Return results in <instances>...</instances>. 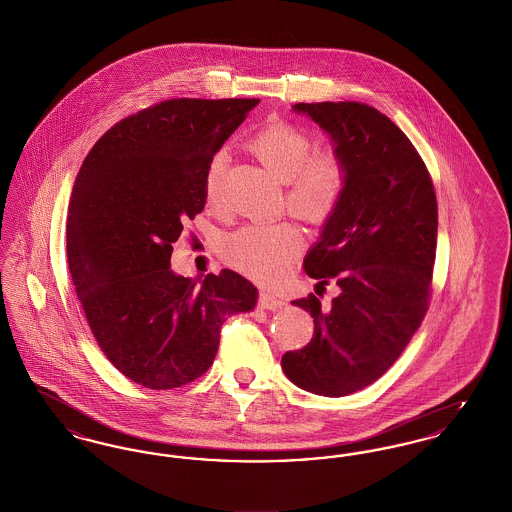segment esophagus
<instances>
[{"instance_id":"34e87169","label":"esophagus","mask_w":512,"mask_h":512,"mask_svg":"<svg viewBox=\"0 0 512 512\" xmlns=\"http://www.w3.org/2000/svg\"><path fill=\"white\" fill-rule=\"evenodd\" d=\"M259 305H261V309L278 311V309H282L286 303H284L282 299H278V297L270 295V293H261V297H259Z\"/></svg>"}]
</instances>
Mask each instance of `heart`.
<instances>
[{
	"mask_svg": "<svg viewBox=\"0 0 512 512\" xmlns=\"http://www.w3.org/2000/svg\"><path fill=\"white\" fill-rule=\"evenodd\" d=\"M251 151L268 171L286 182V201L303 219H326L340 205L347 172L336 153H315L313 138L290 122H270L251 140ZM226 153L215 151L205 167L203 190L207 203L215 205L222 192ZM301 232L292 222H251L222 242V255L232 267L257 280H276L301 247Z\"/></svg>",
	"mask_w": 512,
	"mask_h": 512,
	"instance_id": "1",
	"label": "heart"
}]
</instances>
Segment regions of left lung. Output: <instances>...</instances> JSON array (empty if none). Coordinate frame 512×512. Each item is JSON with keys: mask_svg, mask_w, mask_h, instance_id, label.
<instances>
[{"mask_svg": "<svg viewBox=\"0 0 512 512\" xmlns=\"http://www.w3.org/2000/svg\"><path fill=\"white\" fill-rule=\"evenodd\" d=\"M330 134L347 182L340 205L305 257L318 288L340 293L324 307L315 293L293 305L311 313V341L282 357L301 390L341 397L390 368L426 317L438 240L432 176L403 130L359 101L295 103Z\"/></svg>", "mask_w": 512, "mask_h": 512, "instance_id": "8db88e82", "label": "left lung"}]
</instances>
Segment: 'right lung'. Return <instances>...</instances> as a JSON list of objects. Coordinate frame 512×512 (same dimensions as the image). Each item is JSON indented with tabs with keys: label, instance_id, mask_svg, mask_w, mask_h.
Listing matches in <instances>:
<instances>
[{
	"label": "right lung",
	"instance_id": "add662e5",
	"mask_svg": "<svg viewBox=\"0 0 512 512\" xmlns=\"http://www.w3.org/2000/svg\"><path fill=\"white\" fill-rule=\"evenodd\" d=\"M257 103H153L113 124L76 174L67 217L74 290L105 357L149 390L205 374L224 318L257 303V288L234 270L201 286L171 270L172 244L205 207L211 155Z\"/></svg>",
	"mask_w": 512,
	"mask_h": 512
}]
</instances>
